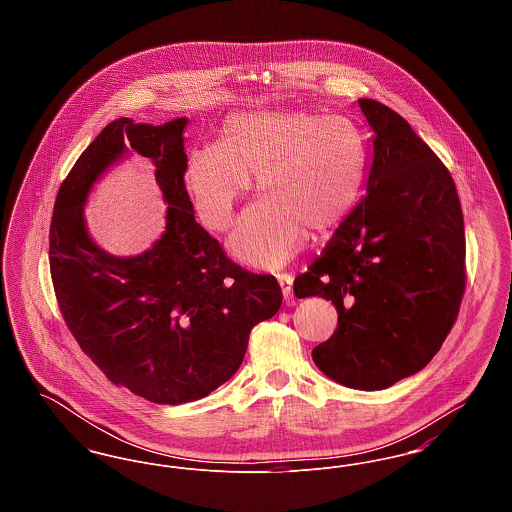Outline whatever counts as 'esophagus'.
<instances>
[{
    "mask_svg": "<svg viewBox=\"0 0 512 512\" xmlns=\"http://www.w3.org/2000/svg\"><path fill=\"white\" fill-rule=\"evenodd\" d=\"M278 282H280V288H282V295H284V301L290 305L293 303V278L292 274H278L276 276Z\"/></svg>",
    "mask_w": 512,
    "mask_h": 512,
    "instance_id": "34e87169",
    "label": "esophagus"
}]
</instances>
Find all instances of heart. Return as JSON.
<instances>
[{"mask_svg":"<svg viewBox=\"0 0 512 512\" xmlns=\"http://www.w3.org/2000/svg\"><path fill=\"white\" fill-rule=\"evenodd\" d=\"M365 169V140L343 117L245 111L226 119L224 142L192 149L186 184L203 222L226 230L257 174L263 197L245 209L230 249L249 265L274 268L297 251L305 228L324 232L351 213Z\"/></svg>","mask_w":512,"mask_h":512,"instance_id":"b5f03b06","label":"heart"}]
</instances>
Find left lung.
<instances>
[{"label": "left lung", "mask_w": 512, "mask_h": 512, "mask_svg": "<svg viewBox=\"0 0 512 512\" xmlns=\"http://www.w3.org/2000/svg\"><path fill=\"white\" fill-rule=\"evenodd\" d=\"M359 107L372 128L366 195L293 292L338 311L315 365L341 386L376 391L438 353L463 301L466 249L457 188L436 153L384 103Z\"/></svg>", "instance_id": "left-lung-1"}]
</instances>
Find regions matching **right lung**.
Masks as SVG:
<instances>
[{"mask_svg": "<svg viewBox=\"0 0 512 512\" xmlns=\"http://www.w3.org/2000/svg\"><path fill=\"white\" fill-rule=\"evenodd\" d=\"M186 124L109 122L63 180L49 226L53 290L74 340L115 386L159 405L197 401L230 380L251 328L282 305L274 276L232 263L195 222L184 184ZM128 150L154 163L170 207L155 245L117 258L89 238L83 205Z\"/></svg>", "mask_w": 512, "mask_h": 512, "instance_id": "add662e5", "label": "right lung"}]
</instances>
